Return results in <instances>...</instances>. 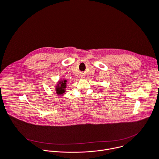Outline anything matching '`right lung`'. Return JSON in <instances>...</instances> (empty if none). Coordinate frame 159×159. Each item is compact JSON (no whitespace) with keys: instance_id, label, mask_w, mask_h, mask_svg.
Returning a JSON list of instances; mask_svg holds the SVG:
<instances>
[{"instance_id":"obj_1","label":"right lung","mask_w":159,"mask_h":159,"mask_svg":"<svg viewBox=\"0 0 159 159\" xmlns=\"http://www.w3.org/2000/svg\"><path fill=\"white\" fill-rule=\"evenodd\" d=\"M67 88V80H61L57 82L54 89L57 95H64L66 93Z\"/></svg>"}]
</instances>
